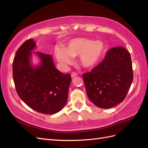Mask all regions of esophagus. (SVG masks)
<instances>
[{
	"label": "esophagus",
	"instance_id": "34e87169",
	"mask_svg": "<svg viewBox=\"0 0 148 148\" xmlns=\"http://www.w3.org/2000/svg\"><path fill=\"white\" fill-rule=\"evenodd\" d=\"M77 75V74L76 73V72H72V73H71V77H74L75 76H76Z\"/></svg>",
	"mask_w": 148,
	"mask_h": 148
}]
</instances>
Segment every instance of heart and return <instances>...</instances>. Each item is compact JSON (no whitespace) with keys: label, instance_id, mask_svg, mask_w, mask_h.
<instances>
[{"label":"heart","instance_id":"heart-1","mask_svg":"<svg viewBox=\"0 0 148 148\" xmlns=\"http://www.w3.org/2000/svg\"><path fill=\"white\" fill-rule=\"evenodd\" d=\"M106 45L100 40H94L78 37L72 39L65 44L64 49L56 47L55 53L56 59L66 67L72 64V56L79 55L80 64L83 67L91 68L96 65L106 52Z\"/></svg>","mask_w":148,"mask_h":148}]
</instances>
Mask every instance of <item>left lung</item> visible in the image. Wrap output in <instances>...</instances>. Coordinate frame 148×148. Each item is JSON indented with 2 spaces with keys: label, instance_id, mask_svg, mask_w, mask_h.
I'll return each instance as SVG.
<instances>
[{
  "label": "left lung",
  "instance_id": "left-lung-1",
  "mask_svg": "<svg viewBox=\"0 0 148 148\" xmlns=\"http://www.w3.org/2000/svg\"><path fill=\"white\" fill-rule=\"evenodd\" d=\"M88 97L100 108H111L125 98L133 81L131 56L121 46L110 49L103 61L83 74Z\"/></svg>",
  "mask_w": 148,
  "mask_h": 148
}]
</instances>
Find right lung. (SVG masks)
Instances as JSON below:
<instances>
[{
    "label": "right lung",
    "mask_w": 148,
    "mask_h": 148,
    "mask_svg": "<svg viewBox=\"0 0 148 148\" xmlns=\"http://www.w3.org/2000/svg\"><path fill=\"white\" fill-rule=\"evenodd\" d=\"M36 47L28 39L17 50L12 63V76L18 96L34 111L53 114L64 108L68 99L71 76L55 67L52 55L37 52L41 60L34 67L30 64L31 51Z\"/></svg>",
    "instance_id": "obj_1"
}]
</instances>
